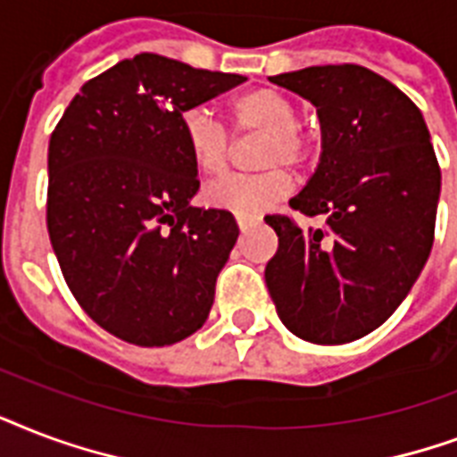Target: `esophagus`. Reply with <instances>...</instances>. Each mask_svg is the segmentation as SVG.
<instances>
[{
	"label": "esophagus",
	"mask_w": 457,
	"mask_h": 457,
	"mask_svg": "<svg viewBox=\"0 0 457 457\" xmlns=\"http://www.w3.org/2000/svg\"><path fill=\"white\" fill-rule=\"evenodd\" d=\"M236 221H238V228L243 233L250 231L253 226H257V219H254V217H238V219H236Z\"/></svg>",
	"instance_id": "obj_1"
}]
</instances>
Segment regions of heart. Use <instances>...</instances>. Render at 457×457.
Returning <instances> with one entry per match:
<instances>
[{
    "instance_id": "1",
    "label": "heart",
    "mask_w": 457,
    "mask_h": 457,
    "mask_svg": "<svg viewBox=\"0 0 457 457\" xmlns=\"http://www.w3.org/2000/svg\"><path fill=\"white\" fill-rule=\"evenodd\" d=\"M226 116L238 133H264L262 166H300L312 154L310 137L298 126L295 102L274 87H254L226 104ZM180 136L190 162L203 176H221L231 157V143L224 129L203 109H188L180 116ZM291 193V176L269 169L257 176H228L207 186L203 200L210 207L233 212L236 217H257L271 210Z\"/></svg>"
}]
</instances>
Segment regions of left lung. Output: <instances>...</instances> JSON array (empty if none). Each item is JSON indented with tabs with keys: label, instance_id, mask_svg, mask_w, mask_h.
I'll use <instances>...</instances> for the list:
<instances>
[{
	"label": "left lung",
	"instance_id": "8db88e82",
	"mask_svg": "<svg viewBox=\"0 0 457 457\" xmlns=\"http://www.w3.org/2000/svg\"><path fill=\"white\" fill-rule=\"evenodd\" d=\"M271 83L317 107L320 164L291 207L324 226L264 217L278 236L264 269L278 320L303 341L341 345L372 334L408 298L429 260L441 169L422 112L379 73L341 63Z\"/></svg>",
	"mask_w": 457,
	"mask_h": 457
}]
</instances>
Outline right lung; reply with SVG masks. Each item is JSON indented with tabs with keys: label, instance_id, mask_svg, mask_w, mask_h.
Masks as SVG:
<instances>
[{
	"label": "right lung",
	"instance_id": "obj_1",
	"mask_svg": "<svg viewBox=\"0 0 457 457\" xmlns=\"http://www.w3.org/2000/svg\"><path fill=\"white\" fill-rule=\"evenodd\" d=\"M243 80L145 52L87 80L56 123L49 240L78 305L121 341L162 348L207 321L240 231L190 204L180 116Z\"/></svg>",
	"mask_w": 457,
	"mask_h": 457
}]
</instances>
